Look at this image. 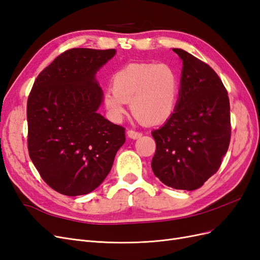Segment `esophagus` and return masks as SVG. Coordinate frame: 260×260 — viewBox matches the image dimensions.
<instances>
[{
  "instance_id": "obj_1",
  "label": "esophagus",
  "mask_w": 260,
  "mask_h": 260,
  "mask_svg": "<svg viewBox=\"0 0 260 260\" xmlns=\"http://www.w3.org/2000/svg\"><path fill=\"white\" fill-rule=\"evenodd\" d=\"M127 135H128V137L131 138V139H138V138H140V137H142V132L130 129V130L127 131Z\"/></svg>"
}]
</instances>
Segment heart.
I'll use <instances>...</instances> for the list:
<instances>
[{
	"mask_svg": "<svg viewBox=\"0 0 260 260\" xmlns=\"http://www.w3.org/2000/svg\"><path fill=\"white\" fill-rule=\"evenodd\" d=\"M179 80L166 62H131L113 76L112 90L104 93V104L114 118H120L124 103L132 115L145 124L160 123L174 113Z\"/></svg>",
	"mask_w": 260,
	"mask_h": 260,
	"instance_id": "1",
	"label": "heart"
}]
</instances>
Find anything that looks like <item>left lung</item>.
<instances>
[{
  "label": "left lung",
  "instance_id": "obj_1",
  "mask_svg": "<svg viewBox=\"0 0 260 260\" xmlns=\"http://www.w3.org/2000/svg\"><path fill=\"white\" fill-rule=\"evenodd\" d=\"M182 76L176 111L152 132L154 175L177 190L193 191L218 171L231 139L226 89L206 62L181 49Z\"/></svg>",
  "mask_w": 260,
  "mask_h": 260
}]
</instances>
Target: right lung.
I'll return each mask as SVG.
<instances>
[{
  "instance_id": "1",
  "label": "right lung",
  "mask_w": 260,
  "mask_h": 260,
  "mask_svg": "<svg viewBox=\"0 0 260 260\" xmlns=\"http://www.w3.org/2000/svg\"><path fill=\"white\" fill-rule=\"evenodd\" d=\"M116 51L70 49L39 74L27 102L28 152L44 182L67 196L96 188L125 141L124 128L96 111L95 74Z\"/></svg>"
}]
</instances>
